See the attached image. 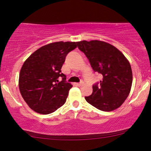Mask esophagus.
<instances>
[{
  "label": "esophagus",
  "instance_id": "esophagus-1",
  "mask_svg": "<svg viewBox=\"0 0 151 151\" xmlns=\"http://www.w3.org/2000/svg\"><path fill=\"white\" fill-rule=\"evenodd\" d=\"M83 81H81V82H80V83H77V86L80 87V86H81L83 85Z\"/></svg>",
  "mask_w": 151,
  "mask_h": 151
}]
</instances>
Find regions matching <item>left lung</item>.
I'll list each match as a JSON object with an SVG mask.
<instances>
[{
    "instance_id": "1",
    "label": "left lung",
    "mask_w": 151,
    "mask_h": 151,
    "mask_svg": "<svg viewBox=\"0 0 151 151\" xmlns=\"http://www.w3.org/2000/svg\"><path fill=\"white\" fill-rule=\"evenodd\" d=\"M80 51L88 59L93 71L102 74V79L93 86V93L85 99L104 111L122 105L130 92L132 72L125 56L113 45L99 40L77 42Z\"/></svg>"
}]
</instances>
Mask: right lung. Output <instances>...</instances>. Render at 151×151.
Segmentation results:
<instances>
[{
    "mask_svg": "<svg viewBox=\"0 0 151 151\" xmlns=\"http://www.w3.org/2000/svg\"><path fill=\"white\" fill-rule=\"evenodd\" d=\"M77 48V42H56L40 47L23 64L19 87L29 107L37 113L49 114L66 102L72 86L66 82L61 68L66 56ZM60 77L62 81H59Z\"/></svg>",
    "mask_w": 151,
    "mask_h": 151,
    "instance_id": "right-lung-1",
    "label": "right lung"
}]
</instances>
